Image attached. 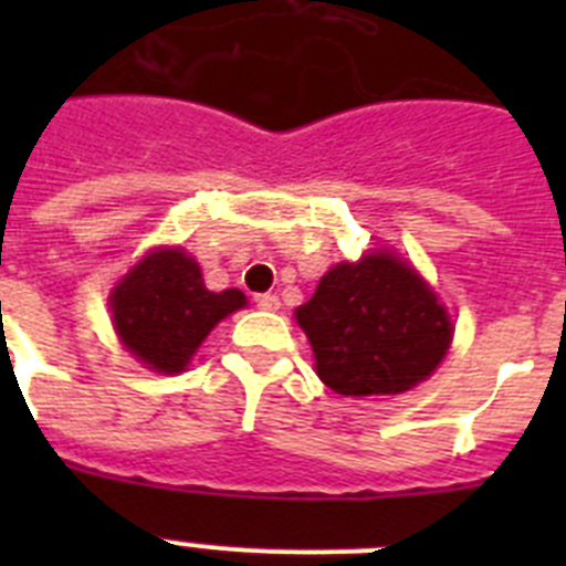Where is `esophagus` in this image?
Returning a JSON list of instances; mask_svg holds the SVG:
<instances>
[{"mask_svg":"<svg viewBox=\"0 0 566 566\" xmlns=\"http://www.w3.org/2000/svg\"><path fill=\"white\" fill-rule=\"evenodd\" d=\"M254 303H258V308H263V312H277L280 308L277 294H258V297H254Z\"/></svg>","mask_w":566,"mask_h":566,"instance_id":"34e87169","label":"esophagus"}]
</instances>
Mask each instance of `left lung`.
<instances>
[{
  "instance_id": "left-lung-1",
  "label": "left lung",
  "mask_w": 566,
  "mask_h": 566,
  "mask_svg": "<svg viewBox=\"0 0 566 566\" xmlns=\"http://www.w3.org/2000/svg\"><path fill=\"white\" fill-rule=\"evenodd\" d=\"M317 377L343 397H388L431 377L453 323L408 260L388 249L337 263L294 312Z\"/></svg>"
}]
</instances>
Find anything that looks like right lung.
Segmentation results:
<instances>
[{"label":"right lung","mask_w":566,"mask_h":566,"mask_svg":"<svg viewBox=\"0 0 566 566\" xmlns=\"http://www.w3.org/2000/svg\"><path fill=\"white\" fill-rule=\"evenodd\" d=\"M243 306L247 294L238 289L209 292L184 249H153L109 294L115 334L158 374L184 371L207 334Z\"/></svg>","instance_id":"1"}]
</instances>
